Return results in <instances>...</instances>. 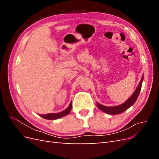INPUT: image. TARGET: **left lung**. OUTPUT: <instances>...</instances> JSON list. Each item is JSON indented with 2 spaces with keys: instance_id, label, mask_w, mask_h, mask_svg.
<instances>
[{
  "instance_id": "8db88e82",
  "label": "left lung",
  "mask_w": 159,
  "mask_h": 159,
  "mask_svg": "<svg viewBox=\"0 0 159 159\" xmlns=\"http://www.w3.org/2000/svg\"><path fill=\"white\" fill-rule=\"evenodd\" d=\"M143 78H144V77L143 75L141 78V81L139 82L136 89L134 90V93L125 103H123L121 105H117V106L107 107V106H105V105H101L98 102H97L98 107L100 110H102V111L106 113L107 114H110V115H117V114H119V113H121L124 112L125 111H126L130 107H131L137 101V99L139 97V93H140L141 89V86H142Z\"/></svg>"
}]
</instances>
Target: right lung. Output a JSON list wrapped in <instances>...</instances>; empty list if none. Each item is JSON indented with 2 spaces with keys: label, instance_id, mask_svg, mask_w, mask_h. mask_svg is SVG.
<instances>
[{
  "label": "right lung",
  "instance_id": "add662e5",
  "mask_svg": "<svg viewBox=\"0 0 159 159\" xmlns=\"http://www.w3.org/2000/svg\"><path fill=\"white\" fill-rule=\"evenodd\" d=\"M71 107H72V105H71V102L69 105V106L67 107L65 110H64L63 111H61L60 113H48V114H45V115H40L39 114V115L42 118H44L46 119H49V120L57 119H60L61 117H63L66 116V115L69 114L71 110Z\"/></svg>",
  "mask_w": 159,
  "mask_h": 159
}]
</instances>
